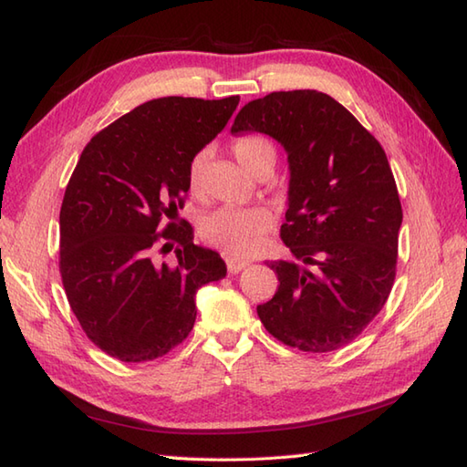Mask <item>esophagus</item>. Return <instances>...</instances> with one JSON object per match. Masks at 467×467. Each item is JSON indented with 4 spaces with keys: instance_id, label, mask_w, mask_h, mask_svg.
<instances>
[{
    "instance_id": "1",
    "label": "esophagus",
    "mask_w": 467,
    "mask_h": 467,
    "mask_svg": "<svg viewBox=\"0 0 467 467\" xmlns=\"http://www.w3.org/2000/svg\"><path fill=\"white\" fill-rule=\"evenodd\" d=\"M226 266H228V273H239L249 266V261L236 259V256H226Z\"/></svg>"
}]
</instances>
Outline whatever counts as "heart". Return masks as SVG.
Here are the masks:
<instances>
[{
	"label": "heart",
	"instance_id": "1",
	"mask_svg": "<svg viewBox=\"0 0 467 467\" xmlns=\"http://www.w3.org/2000/svg\"><path fill=\"white\" fill-rule=\"evenodd\" d=\"M234 158L251 174L261 166L275 164V146L263 136H241L233 144ZM206 152H198L188 164V186L201 192ZM202 239L231 256H249L261 249L273 228V214L265 206H221L204 214L198 223Z\"/></svg>",
	"mask_w": 467,
	"mask_h": 467
}]
</instances>
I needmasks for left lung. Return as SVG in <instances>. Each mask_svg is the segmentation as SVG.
I'll list each match as a JSON object with an SVG mask.
<instances>
[{
	"label": "left lung",
	"mask_w": 467,
	"mask_h": 467,
	"mask_svg": "<svg viewBox=\"0 0 467 467\" xmlns=\"http://www.w3.org/2000/svg\"><path fill=\"white\" fill-rule=\"evenodd\" d=\"M233 134L275 138L289 161L281 239L293 261H273L279 289L256 306L265 329L309 353L337 351L383 309L403 221L381 144L331 96L273 92L243 106Z\"/></svg>",
	"instance_id": "1"
}]
</instances>
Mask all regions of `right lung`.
<instances>
[{"instance_id": "1", "label": "right lung", "mask_w": 467, "mask_h": 467, "mask_svg": "<svg viewBox=\"0 0 467 467\" xmlns=\"http://www.w3.org/2000/svg\"><path fill=\"white\" fill-rule=\"evenodd\" d=\"M236 106L239 96L156 98L98 132L76 164L59 211V273L88 339L116 359L174 349L194 327L196 291L226 275L221 254L172 221L191 188L188 164ZM172 242L177 263L156 264L153 251Z\"/></svg>"}]
</instances>
